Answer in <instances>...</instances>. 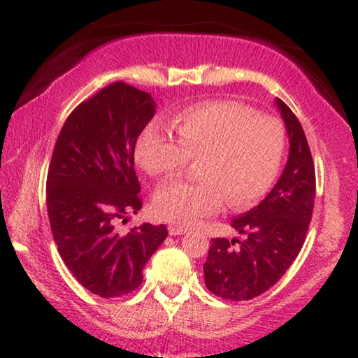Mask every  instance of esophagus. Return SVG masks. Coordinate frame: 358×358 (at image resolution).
I'll use <instances>...</instances> for the list:
<instances>
[{"instance_id":"34e87169","label":"esophagus","mask_w":358,"mask_h":358,"mask_svg":"<svg viewBox=\"0 0 358 358\" xmlns=\"http://www.w3.org/2000/svg\"><path fill=\"white\" fill-rule=\"evenodd\" d=\"M168 231H169L171 236H180V234H184L185 231H187V229L182 228V227H176V224H169Z\"/></svg>"}]
</instances>
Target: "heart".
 I'll list each match as a JSON object with an SVG mask.
<instances>
[{
    "instance_id": "b5f03b06",
    "label": "heart",
    "mask_w": 358,
    "mask_h": 358,
    "mask_svg": "<svg viewBox=\"0 0 358 358\" xmlns=\"http://www.w3.org/2000/svg\"><path fill=\"white\" fill-rule=\"evenodd\" d=\"M179 141L158 122L141 131L135 158L151 176H171L189 158L199 180H169L155 194V212L171 223H197L223 200L234 208L256 203L268 192L285 153V129L272 115L236 101H210L174 119Z\"/></svg>"
}]
</instances>
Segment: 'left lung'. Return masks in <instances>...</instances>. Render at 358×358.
Returning a JSON list of instances; mask_svg holds the SVG:
<instances>
[{
	"label": "left lung",
	"instance_id": "obj_1",
	"mask_svg": "<svg viewBox=\"0 0 358 358\" xmlns=\"http://www.w3.org/2000/svg\"><path fill=\"white\" fill-rule=\"evenodd\" d=\"M288 135V159L267 197L231 227L243 239H212L203 264L205 285L224 300L244 301L275 285L305 243L316 195L315 164L305 131L285 102L275 97Z\"/></svg>",
	"mask_w": 358,
	"mask_h": 358
}]
</instances>
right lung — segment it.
<instances>
[{"label":"right lung","instance_id":"add662e5","mask_svg":"<svg viewBox=\"0 0 358 358\" xmlns=\"http://www.w3.org/2000/svg\"><path fill=\"white\" fill-rule=\"evenodd\" d=\"M155 112L148 92L112 83L71 112L52 155L47 210L53 239L73 277L102 298L135 290L168 236L164 224L117 229L119 220L141 208L134 155Z\"/></svg>","mask_w":358,"mask_h":358}]
</instances>
